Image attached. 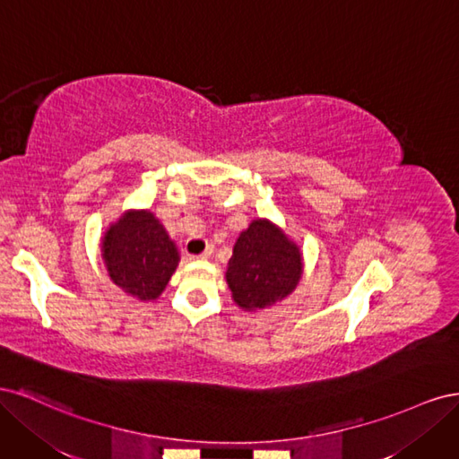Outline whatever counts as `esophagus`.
I'll list each match as a JSON object with an SVG mask.
<instances>
[{
  "label": "esophagus",
  "mask_w": 459,
  "mask_h": 459,
  "mask_svg": "<svg viewBox=\"0 0 459 459\" xmlns=\"http://www.w3.org/2000/svg\"><path fill=\"white\" fill-rule=\"evenodd\" d=\"M212 256V247H206L204 251L201 253V255H197L195 258H199V260H206V258H211Z\"/></svg>",
  "instance_id": "1"
}]
</instances>
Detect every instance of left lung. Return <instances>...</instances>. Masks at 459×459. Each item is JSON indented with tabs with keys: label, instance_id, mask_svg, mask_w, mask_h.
<instances>
[{
	"label": "left lung",
	"instance_id": "8db88e82",
	"mask_svg": "<svg viewBox=\"0 0 459 459\" xmlns=\"http://www.w3.org/2000/svg\"><path fill=\"white\" fill-rule=\"evenodd\" d=\"M300 275L302 255L297 243L270 220L258 218L235 241L226 280L233 300L253 312L293 293Z\"/></svg>",
	"mask_w": 459,
	"mask_h": 459
}]
</instances>
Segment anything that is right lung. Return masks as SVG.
<instances>
[{
    "label": "right lung",
    "instance_id": "add662e5",
    "mask_svg": "<svg viewBox=\"0 0 459 459\" xmlns=\"http://www.w3.org/2000/svg\"><path fill=\"white\" fill-rule=\"evenodd\" d=\"M101 253L113 283L140 300H155L179 262L174 241L149 211L120 216L107 230Z\"/></svg>",
    "mask_w": 459,
    "mask_h": 459
}]
</instances>
